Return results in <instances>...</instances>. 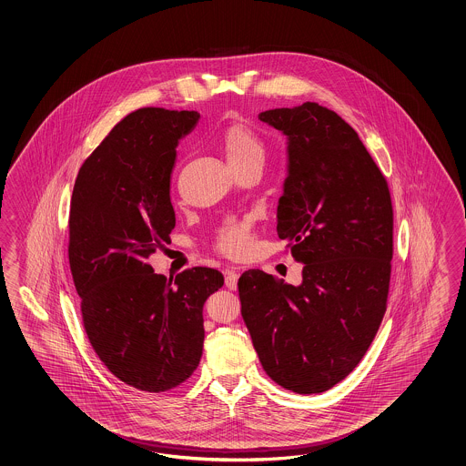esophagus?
<instances>
[{
	"label": "esophagus",
	"mask_w": 466,
	"mask_h": 466,
	"mask_svg": "<svg viewBox=\"0 0 466 466\" xmlns=\"http://www.w3.org/2000/svg\"><path fill=\"white\" fill-rule=\"evenodd\" d=\"M238 269H230L226 274V288L230 289V291H234V289H238Z\"/></svg>",
	"instance_id": "esophagus-1"
}]
</instances>
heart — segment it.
Segmentation results:
<instances>
[{
  "instance_id": "b5f03b06",
  "label": "heart",
  "mask_w": 466,
  "mask_h": 466,
  "mask_svg": "<svg viewBox=\"0 0 466 466\" xmlns=\"http://www.w3.org/2000/svg\"><path fill=\"white\" fill-rule=\"evenodd\" d=\"M218 147L232 170H238L250 163H262L266 151L261 137L244 123H230L226 126L218 137ZM217 248L230 258L248 256L252 248L249 224L238 222L224 228L217 238Z\"/></svg>"
}]
</instances>
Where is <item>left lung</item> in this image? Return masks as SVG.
<instances>
[{
	"label": "left lung",
	"mask_w": 466,
	"mask_h": 466,
	"mask_svg": "<svg viewBox=\"0 0 466 466\" xmlns=\"http://www.w3.org/2000/svg\"><path fill=\"white\" fill-rule=\"evenodd\" d=\"M259 119L288 137L276 228L305 266L299 286L246 271L238 283L240 311L266 374L296 394H318L362 360L386 313L390 193L339 114L305 103Z\"/></svg>",
	"instance_id": "1"
}]
</instances>
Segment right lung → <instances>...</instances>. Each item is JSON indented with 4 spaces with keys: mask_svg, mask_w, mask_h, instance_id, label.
Wrapping results in <instances>:
<instances>
[{
    "mask_svg": "<svg viewBox=\"0 0 466 466\" xmlns=\"http://www.w3.org/2000/svg\"><path fill=\"white\" fill-rule=\"evenodd\" d=\"M197 111L143 107L114 126L80 167L68 217V262L92 349L119 380L165 392L202 357L204 303L224 284L210 268L167 279L148 258L170 240L177 147Z\"/></svg>",
    "mask_w": 466,
    "mask_h": 466,
    "instance_id": "1",
    "label": "right lung"
}]
</instances>
